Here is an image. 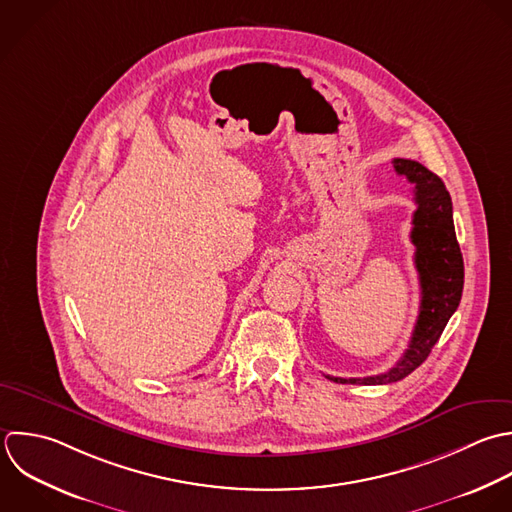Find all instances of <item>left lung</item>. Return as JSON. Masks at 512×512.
Masks as SVG:
<instances>
[{"mask_svg":"<svg viewBox=\"0 0 512 512\" xmlns=\"http://www.w3.org/2000/svg\"><path fill=\"white\" fill-rule=\"evenodd\" d=\"M399 175L415 185L417 211L413 215L411 241L415 245V267L421 283L419 319L401 361L387 373L363 379H327L353 385H389L405 379L425 363L431 349L443 335L463 295L465 265L453 223V201L439 175L413 159H393Z\"/></svg>","mask_w":512,"mask_h":512,"instance_id":"left-lung-1","label":"left lung"}]
</instances>
